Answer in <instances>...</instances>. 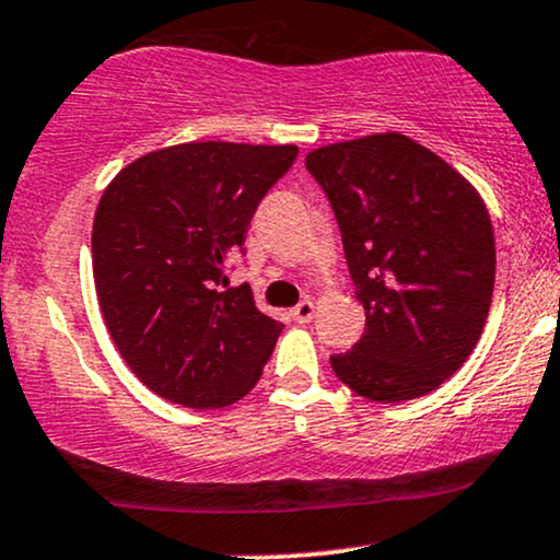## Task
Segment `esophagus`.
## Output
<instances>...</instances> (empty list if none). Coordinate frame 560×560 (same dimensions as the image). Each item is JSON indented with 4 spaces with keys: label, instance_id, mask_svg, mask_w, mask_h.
<instances>
[{
    "label": "esophagus",
    "instance_id": "1",
    "mask_svg": "<svg viewBox=\"0 0 560 560\" xmlns=\"http://www.w3.org/2000/svg\"><path fill=\"white\" fill-rule=\"evenodd\" d=\"M292 318L298 323H310L315 318V302L313 300H302L298 307L292 310Z\"/></svg>",
    "mask_w": 560,
    "mask_h": 560
}]
</instances>
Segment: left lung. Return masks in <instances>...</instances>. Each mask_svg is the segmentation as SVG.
<instances>
[{
  "mask_svg": "<svg viewBox=\"0 0 560 560\" xmlns=\"http://www.w3.org/2000/svg\"><path fill=\"white\" fill-rule=\"evenodd\" d=\"M307 172L341 229L365 334L331 357L370 401H409L464 365L488 320L495 237L480 192L399 132L315 148Z\"/></svg>",
  "mask_w": 560,
  "mask_h": 560,
  "instance_id": "left-lung-1",
  "label": "left lung"
}]
</instances>
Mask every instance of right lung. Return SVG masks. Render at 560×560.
<instances>
[{
  "mask_svg": "<svg viewBox=\"0 0 560 560\" xmlns=\"http://www.w3.org/2000/svg\"><path fill=\"white\" fill-rule=\"evenodd\" d=\"M298 145L182 143L135 159L93 219V281L122 360L161 399L192 409L240 401L258 383L281 323L232 287L226 260Z\"/></svg>",
  "mask_w": 560,
  "mask_h": 560,
  "instance_id": "obj_1",
  "label": "right lung"
}]
</instances>
